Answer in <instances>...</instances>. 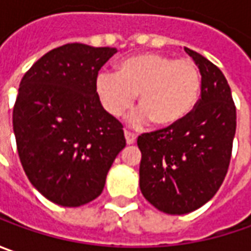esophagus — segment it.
Returning a JSON list of instances; mask_svg holds the SVG:
<instances>
[{"label":"esophagus","mask_w":251,"mask_h":251,"mask_svg":"<svg viewBox=\"0 0 251 251\" xmlns=\"http://www.w3.org/2000/svg\"><path fill=\"white\" fill-rule=\"evenodd\" d=\"M124 137H126V141H127V144H128V145L134 144L135 140H137V135H135L132 131H128V130L124 131Z\"/></svg>","instance_id":"obj_1"}]
</instances>
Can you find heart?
<instances>
[{
    "label": "heart",
    "mask_w": 251,
    "mask_h": 251,
    "mask_svg": "<svg viewBox=\"0 0 251 251\" xmlns=\"http://www.w3.org/2000/svg\"><path fill=\"white\" fill-rule=\"evenodd\" d=\"M104 110L120 117L138 95L137 120L173 126L196 107L201 92V74L190 58L176 60L163 54L134 55L119 65L117 74L103 71L95 82Z\"/></svg>",
    "instance_id": "heart-1"
}]
</instances>
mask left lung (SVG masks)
<instances>
[{
	"label": "left lung",
	"mask_w": 251,
	"mask_h": 251,
	"mask_svg": "<svg viewBox=\"0 0 251 251\" xmlns=\"http://www.w3.org/2000/svg\"><path fill=\"white\" fill-rule=\"evenodd\" d=\"M201 73V93L186 119L137 140L140 188L159 211L183 215L202 207L222 186L236 132V107L225 75L184 47Z\"/></svg>",
	"instance_id": "obj_1"
}]
</instances>
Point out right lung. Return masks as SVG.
Segmentation results:
<instances>
[{"label": "right lung", "instance_id": "add662e5", "mask_svg": "<svg viewBox=\"0 0 251 251\" xmlns=\"http://www.w3.org/2000/svg\"><path fill=\"white\" fill-rule=\"evenodd\" d=\"M116 47L68 43L46 53L19 83L12 113L25 173L44 197L79 207L99 197L126 147L123 124L101 107L95 82Z\"/></svg>", "mask_w": 251, "mask_h": 251}]
</instances>
